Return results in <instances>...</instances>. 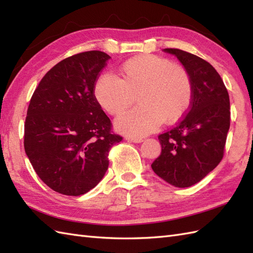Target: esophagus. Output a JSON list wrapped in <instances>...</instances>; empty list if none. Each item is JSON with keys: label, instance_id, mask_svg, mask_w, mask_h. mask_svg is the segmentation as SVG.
<instances>
[{"label": "esophagus", "instance_id": "34e87169", "mask_svg": "<svg viewBox=\"0 0 253 253\" xmlns=\"http://www.w3.org/2000/svg\"><path fill=\"white\" fill-rule=\"evenodd\" d=\"M126 139L128 141H131L133 143H141L143 141L142 138H136V137H128Z\"/></svg>", "mask_w": 253, "mask_h": 253}]
</instances>
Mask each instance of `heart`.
I'll use <instances>...</instances> for the list:
<instances>
[{"label": "heart", "instance_id": "1", "mask_svg": "<svg viewBox=\"0 0 253 253\" xmlns=\"http://www.w3.org/2000/svg\"><path fill=\"white\" fill-rule=\"evenodd\" d=\"M123 79L105 73L94 85L100 105L111 115H118L137 101L135 109L116 120L123 133L142 137L157 130L163 121L178 122L189 110L193 85L185 67L162 56L142 54L130 58L122 67Z\"/></svg>", "mask_w": 253, "mask_h": 253}]
</instances>
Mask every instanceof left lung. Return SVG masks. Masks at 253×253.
Listing matches in <instances>:
<instances>
[{"label": "left lung", "mask_w": 253, "mask_h": 253, "mask_svg": "<svg viewBox=\"0 0 253 253\" xmlns=\"http://www.w3.org/2000/svg\"><path fill=\"white\" fill-rule=\"evenodd\" d=\"M177 56L189 73L193 96L186 115L159 135L162 147L151 168L161 178L178 188L203 179L221 162L230 125L229 95L211 64L179 49H164Z\"/></svg>", "instance_id": "8db88e82"}]
</instances>
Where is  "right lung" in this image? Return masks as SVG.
<instances>
[{
  "instance_id": "add662e5",
  "label": "right lung",
  "mask_w": 253,
  "mask_h": 253,
  "mask_svg": "<svg viewBox=\"0 0 253 253\" xmlns=\"http://www.w3.org/2000/svg\"><path fill=\"white\" fill-rule=\"evenodd\" d=\"M110 58L101 51L65 58L44 75L30 99L25 151L40 179L62 195L80 196L98 185L111 148L123 140L94 95Z\"/></svg>"
}]
</instances>
